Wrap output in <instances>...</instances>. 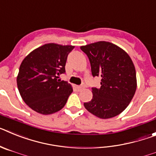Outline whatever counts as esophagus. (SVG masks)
Masks as SVG:
<instances>
[{
    "label": "esophagus",
    "instance_id": "1",
    "mask_svg": "<svg viewBox=\"0 0 156 156\" xmlns=\"http://www.w3.org/2000/svg\"><path fill=\"white\" fill-rule=\"evenodd\" d=\"M76 87V89L78 90H82L83 88L84 87L83 86V85H77V86Z\"/></svg>",
    "mask_w": 156,
    "mask_h": 156
}]
</instances>
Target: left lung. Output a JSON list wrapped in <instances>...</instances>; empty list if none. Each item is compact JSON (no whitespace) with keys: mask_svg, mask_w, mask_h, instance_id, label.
Wrapping results in <instances>:
<instances>
[{"mask_svg":"<svg viewBox=\"0 0 156 156\" xmlns=\"http://www.w3.org/2000/svg\"><path fill=\"white\" fill-rule=\"evenodd\" d=\"M87 55L93 76L101 77L100 88H92L93 98L84 107L100 119H110L124 111L137 89L136 70L123 49L107 41L81 46Z\"/></svg>","mask_w":156,"mask_h":156,"instance_id":"8db88e82","label":"left lung"}]
</instances>
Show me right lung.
Segmentation results:
<instances>
[{
  "label": "right lung",
  "mask_w": 156,
  "mask_h": 156,
  "mask_svg": "<svg viewBox=\"0 0 156 156\" xmlns=\"http://www.w3.org/2000/svg\"><path fill=\"white\" fill-rule=\"evenodd\" d=\"M74 46L50 43L30 52L23 59L17 76L22 98L30 108L43 115L57 112L73 90L71 84L58 80L66 72L67 56Z\"/></svg>",
  "instance_id": "right-lung-1"
}]
</instances>
